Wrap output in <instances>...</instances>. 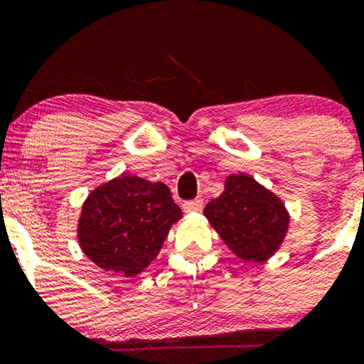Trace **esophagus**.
I'll return each instance as SVG.
<instances>
[{
    "label": "esophagus",
    "mask_w": 364,
    "mask_h": 364,
    "mask_svg": "<svg viewBox=\"0 0 364 364\" xmlns=\"http://www.w3.org/2000/svg\"><path fill=\"white\" fill-rule=\"evenodd\" d=\"M202 207H203V200L202 198L188 200V202L183 203V208H185V212H198V210H202Z\"/></svg>",
    "instance_id": "1"
}]
</instances>
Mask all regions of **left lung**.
I'll return each mask as SVG.
<instances>
[{"label": "left lung", "mask_w": 364, "mask_h": 364, "mask_svg": "<svg viewBox=\"0 0 364 364\" xmlns=\"http://www.w3.org/2000/svg\"><path fill=\"white\" fill-rule=\"evenodd\" d=\"M203 214L224 243L246 262L272 257L289 224L281 198L248 174L225 179L224 191L207 203Z\"/></svg>", "instance_id": "8db88e82"}]
</instances>
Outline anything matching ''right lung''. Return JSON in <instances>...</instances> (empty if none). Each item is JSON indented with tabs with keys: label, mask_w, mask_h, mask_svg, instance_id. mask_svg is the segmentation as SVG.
Here are the masks:
<instances>
[{
	"label": "right lung",
	"mask_w": 364,
	"mask_h": 364,
	"mask_svg": "<svg viewBox=\"0 0 364 364\" xmlns=\"http://www.w3.org/2000/svg\"><path fill=\"white\" fill-rule=\"evenodd\" d=\"M181 215L164 183L123 174L95 188L85 200L78 241L95 265L133 277L157 257Z\"/></svg>",
	"instance_id": "obj_1"
}]
</instances>
